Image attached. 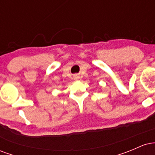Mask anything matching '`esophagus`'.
<instances>
[{
	"label": "esophagus",
	"mask_w": 155,
	"mask_h": 155,
	"mask_svg": "<svg viewBox=\"0 0 155 155\" xmlns=\"http://www.w3.org/2000/svg\"><path fill=\"white\" fill-rule=\"evenodd\" d=\"M75 78H76V79H78V76H76V77H75Z\"/></svg>",
	"instance_id": "obj_1"
}]
</instances>
